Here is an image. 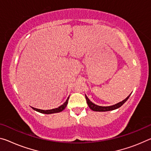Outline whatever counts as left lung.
I'll return each instance as SVG.
<instances>
[{"mask_svg":"<svg viewBox=\"0 0 151 151\" xmlns=\"http://www.w3.org/2000/svg\"><path fill=\"white\" fill-rule=\"evenodd\" d=\"M130 95L126 97L125 99L123 100L122 101L119 102V103H118V104H115V105H114V106H107V107H103V106H97V105L94 104L93 102H91L89 99H88V98L87 97V95H85V97H86V100H87V103L88 107H89V108L91 109H92L93 111H111V110L118 109V108H119V107H120L124 104V103L127 101L129 97H130Z\"/></svg>","mask_w":151,"mask_h":151,"instance_id":"8db88e82","label":"left lung"}]
</instances>
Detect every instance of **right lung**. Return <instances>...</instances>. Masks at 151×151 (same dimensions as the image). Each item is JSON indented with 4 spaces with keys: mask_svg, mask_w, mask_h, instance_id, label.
<instances>
[{
    "mask_svg": "<svg viewBox=\"0 0 151 151\" xmlns=\"http://www.w3.org/2000/svg\"><path fill=\"white\" fill-rule=\"evenodd\" d=\"M68 99L69 97H68V99H66V102L63 104L62 106H60V107H58V108H55V109H48V110H43V109H36L34 108V107H32L33 109L35 110L38 112H40V113L42 114H54V113H58V112H60L65 109V107H66L67 104H68Z\"/></svg>",
    "mask_w": 151,
    "mask_h": 151,
    "instance_id": "obj_1",
    "label": "right lung"
}]
</instances>
